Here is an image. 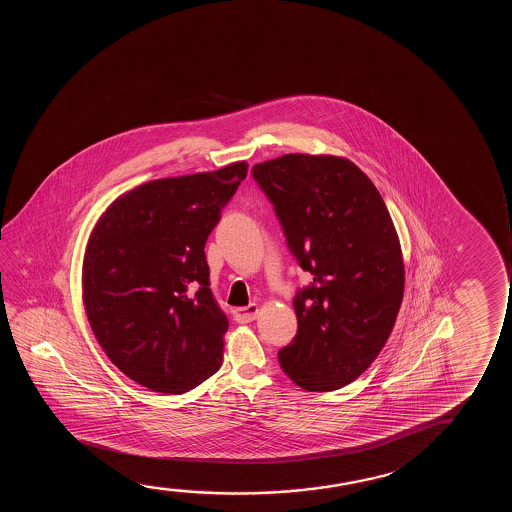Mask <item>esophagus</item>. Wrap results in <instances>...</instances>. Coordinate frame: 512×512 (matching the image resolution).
<instances>
[{"instance_id":"obj_1","label":"esophagus","mask_w":512,"mask_h":512,"mask_svg":"<svg viewBox=\"0 0 512 512\" xmlns=\"http://www.w3.org/2000/svg\"><path fill=\"white\" fill-rule=\"evenodd\" d=\"M259 316V306L250 304L246 308L234 309V320L238 323H250Z\"/></svg>"}]
</instances>
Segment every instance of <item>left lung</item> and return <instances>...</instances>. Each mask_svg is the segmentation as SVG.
<instances>
[{"mask_svg": "<svg viewBox=\"0 0 512 512\" xmlns=\"http://www.w3.org/2000/svg\"><path fill=\"white\" fill-rule=\"evenodd\" d=\"M288 248L313 283L294 297L297 334L281 369L308 392H330L369 369L404 295L399 236L374 183L336 155L287 154L252 169Z\"/></svg>", "mask_w": 512, "mask_h": 512, "instance_id": "8db88e82", "label": "left lung"}]
</instances>
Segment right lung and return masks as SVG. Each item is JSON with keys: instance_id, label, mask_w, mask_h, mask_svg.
I'll return each instance as SVG.
<instances>
[{"instance_id": "add662e5", "label": "right lung", "mask_w": 512, "mask_h": 512, "mask_svg": "<svg viewBox=\"0 0 512 512\" xmlns=\"http://www.w3.org/2000/svg\"><path fill=\"white\" fill-rule=\"evenodd\" d=\"M248 164L143 183L117 197L85 248L92 332L127 378L189 392L222 365L227 316L210 290L204 245Z\"/></svg>"}]
</instances>
